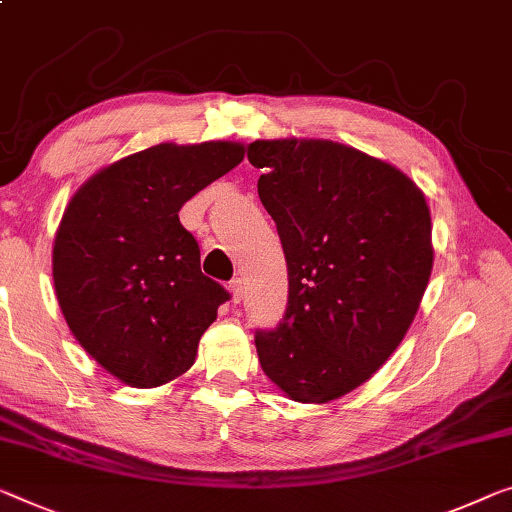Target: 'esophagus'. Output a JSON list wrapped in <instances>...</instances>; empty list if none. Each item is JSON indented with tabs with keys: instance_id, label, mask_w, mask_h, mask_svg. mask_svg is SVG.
Masks as SVG:
<instances>
[{
	"instance_id": "1",
	"label": "esophagus",
	"mask_w": 512,
	"mask_h": 512,
	"mask_svg": "<svg viewBox=\"0 0 512 512\" xmlns=\"http://www.w3.org/2000/svg\"><path fill=\"white\" fill-rule=\"evenodd\" d=\"M230 294H232V303L243 301V282H241V278H234L230 282Z\"/></svg>"
}]
</instances>
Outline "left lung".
I'll return each instance as SVG.
<instances>
[{
  "mask_svg": "<svg viewBox=\"0 0 512 512\" xmlns=\"http://www.w3.org/2000/svg\"><path fill=\"white\" fill-rule=\"evenodd\" d=\"M257 193L287 262V310L257 331L262 370L289 400L324 404L398 349L432 273L423 190L398 167L331 140H255Z\"/></svg>",
  "mask_w": 512,
  "mask_h": 512,
  "instance_id": "8db88e82",
  "label": "left lung"
}]
</instances>
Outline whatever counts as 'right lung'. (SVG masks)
<instances>
[{"instance_id": "right-lung-1", "label": "right lung", "mask_w": 512, "mask_h": 512, "mask_svg": "<svg viewBox=\"0 0 512 512\" xmlns=\"http://www.w3.org/2000/svg\"><path fill=\"white\" fill-rule=\"evenodd\" d=\"M243 154L241 142H163L91 174L68 202L52 248L61 315L124 384L156 388L181 377L230 299L202 273L179 211Z\"/></svg>"}]
</instances>
